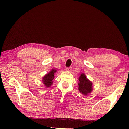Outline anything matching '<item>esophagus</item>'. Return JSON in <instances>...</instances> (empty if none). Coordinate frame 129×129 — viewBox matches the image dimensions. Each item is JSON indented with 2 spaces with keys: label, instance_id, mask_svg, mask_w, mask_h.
I'll return each instance as SVG.
<instances>
[{
  "label": "esophagus",
  "instance_id": "34e87169",
  "mask_svg": "<svg viewBox=\"0 0 129 129\" xmlns=\"http://www.w3.org/2000/svg\"><path fill=\"white\" fill-rule=\"evenodd\" d=\"M71 70H72L71 67H67V68L66 69V70L68 72H70L71 71Z\"/></svg>",
  "mask_w": 129,
  "mask_h": 129
}]
</instances>
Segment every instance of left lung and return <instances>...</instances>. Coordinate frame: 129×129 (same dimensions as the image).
Instances as JSON below:
<instances>
[{
  "instance_id": "8db88e82",
  "label": "left lung",
  "mask_w": 129,
  "mask_h": 129,
  "mask_svg": "<svg viewBox=\"0 0 129 129\" xmlns=\"http://www.w3.org/2000/svg\"><path fill=\"white\" fill-rule=\"evenodd\" d=\"M78 90L84 95H88L92 90V83L88 79L84 73H82L78 78Z\"/></svg>"
}]
</instances>
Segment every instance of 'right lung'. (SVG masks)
Returning a JSON list of instances; mask_svg holds the SVG:
<instances>
[{
  "mask_svg": "<svg viewBox=\"0 0 129 129\" xmlns=\"http://www.w3.org/2000/svg\"><path fill=\"white\" fill-rule=\"evenodd\" d=\"M57 71L56 70L52 69L51 71L46 74L43 77V83L46 88L50 87L53 84V79L54 78V74Z\"/></svg>",
  "mask_w": 129,
  "mask_h": 129,
  "instance_id": "right-lung-1",
  "label": "right lung"
}]
</instances>
